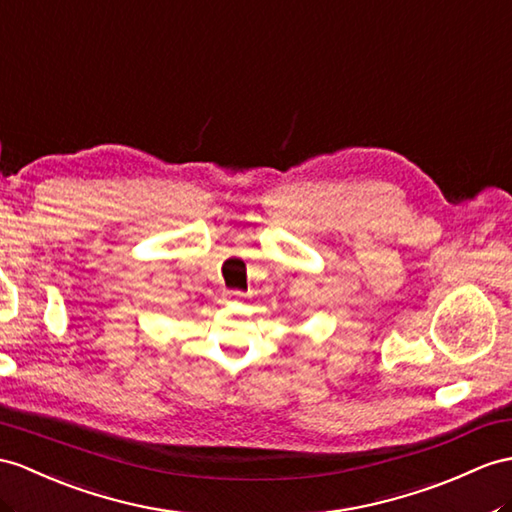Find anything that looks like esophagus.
Returning a JSON list of instances; mask_svg holds the SVG:
<instances>
[{"label": "esophagus", "mask_w": 512, "mask_h": 512, "mask_svg": "<svg viewBox=\"0 0 512 512\" xmlns=\"http://www.w3.org/2000/svg\"><path fill=\"white\" fill-rule=\"evenodd\" d=\"M243 297H245V293H241V291H226V293H223V299H226L228 304H239V302H243Z\"/></svg>", "instance_id": "1"}]
</instances>
